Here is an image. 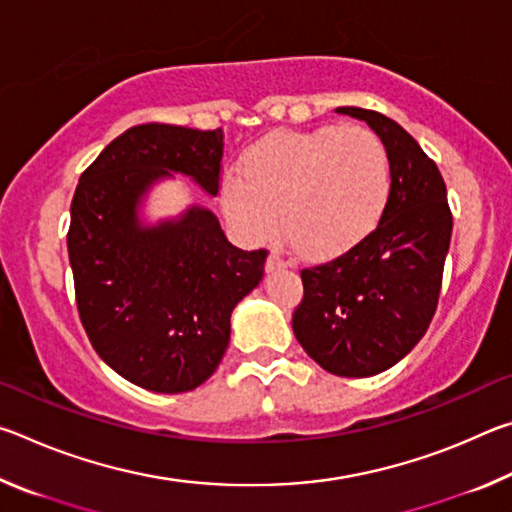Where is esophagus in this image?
<instances>
[{
	"label": "esophagus",
	"mask_w": 512,
	"mask_h": 512,
	"mask_svg": "<svg viewBox=\"0 0 512 512\" xmlns=\"http://www.w3.org/2000/svg\"><path fill=\"white\" fill-rule=\"evenodd\" d=\"M287 266H289V262L280 253H271V255H268V259H266V271L268 273L280 271V268H287Z\"/></svg>",
	"instance_id": "obj_1"
}]
</instances>
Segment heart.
<instances>
[{
    "mask_svg": "<svg viewBox=\"0 0 512 512\" xmlns=\"http://www.w3.org/2000/svg\"><path fill=\"white\" fill-rule=\"evenodd\" d=\"M391 194L384 142L361 126L280 131L250 146L241 178L228 173L221 201L241 235L277 232L302 257L341 255L370 235Z\"/></svg>",
    "mask_w": 512,
    "mask_h": 512,
    "instance_id": "b5f03b06",
    "label": "heart"
}]
</instances>
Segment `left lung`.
Returning a JSON list of instances; mask_svg holds the SVG:
<instances>
[{
	"instance_id": "1",
	"label": "left lung",
	"mask_w": 512,
	"mask_h": 512,
	"mask_svg": "<svg viewBox=\"0 0 512 512\" xmlns=\"http://www.w3.org/2000/svg\"><path fill=\"white\" fill-rule=\"evenodd\" d=\"M379 135L391 164V194L377 228L348 253L302 268L305 296L293 334L320 368L372 377L409 354L438 307L452 239L447 187L436 162L386 115L336 108Z\"/></svg>"
}]
</instances>
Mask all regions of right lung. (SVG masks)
I'll list each match as a JSON object with an SVG mask.
<instances>
[{"instance_id": "right-lung-1", "label": "right lung", "mask_w": 512, "mask_h": 512, "mask_svg": "<svg viewBox=\"0 0 512 512\" xmlns=\"http://www.w3.org/2000/svg\"><path fill=\"white\" fill-rule=\"evenodd\" d=\"M223 131L142 124L112 140L83 171L67 232L76 307L108 366L153 393L194 391L219 368L230 316L264 277L266 250H241L192 205L142 225L151 185L183 173L219 194Z\"/></svg>"}]
</instances>
